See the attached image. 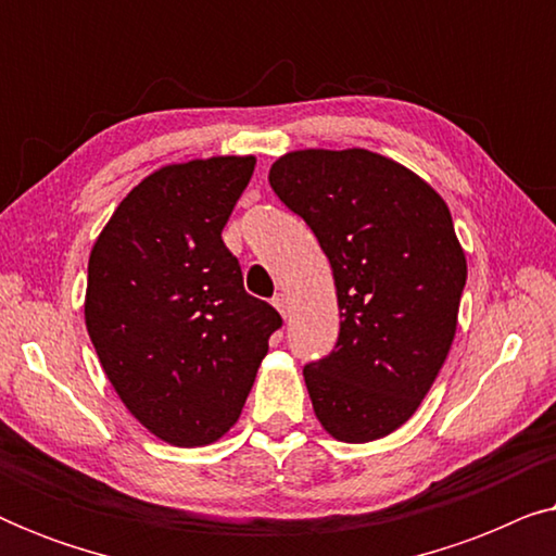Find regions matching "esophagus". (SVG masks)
<instances>
[{"instance_id":"34e87169","label":"esophagus","mask_w":556,"mask_h":556,"mask_svg":"<svg viewBox=\"0 0 556 556\" xmlns=\"http://www.w3.org/2000/svg\"><path fill=\"white\" fill-rule=\"evenodd\" d=\"M273 306H276V308H278V314H280V316H283V318L288 316V299H286V295H283V293H278V295H276V299H273Z\"/></svg>"}]
</instances>
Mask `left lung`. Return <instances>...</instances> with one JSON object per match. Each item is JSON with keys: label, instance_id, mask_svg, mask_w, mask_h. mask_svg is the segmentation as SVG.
Instances as JSON below:
<instances>
[{"label": "left lung", "instance_id": "left-lung-1", "mask_svg": "<svg viewBox=\"0 0 556 556\" xmlns=\"http://www.w3.org/2000/svg\"><path fill=\"white\" fill-rule=\"evenodd\" d=\"M268 181L329 257L339 339L303 367L318 422L341 443L405 425L458 329L468 265L451 210L428 181L367 149H303Z\"/></svg>", "mask_w": 556, "mask_h": 556}]
</instances>
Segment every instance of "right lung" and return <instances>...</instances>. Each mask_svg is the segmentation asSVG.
<instances>
[{
	"instance_id": "obj_1",
	"label": "right lung",
	"mask_w": 556,
	"mask_h": 556,
	"mask_svg": "<svg viewBox=\"0 0 556 556\" xmlns=\"http://www.w3.org/2000/svg\"><path fill=\"white\" fill-rule=\"evenodd\" d=\"M255 156L192 159L136 185L88 261L86 326L128 413L164 443L238 422L280 314L245 293L223 227Z\"/></svg>"
}]
</instances>
